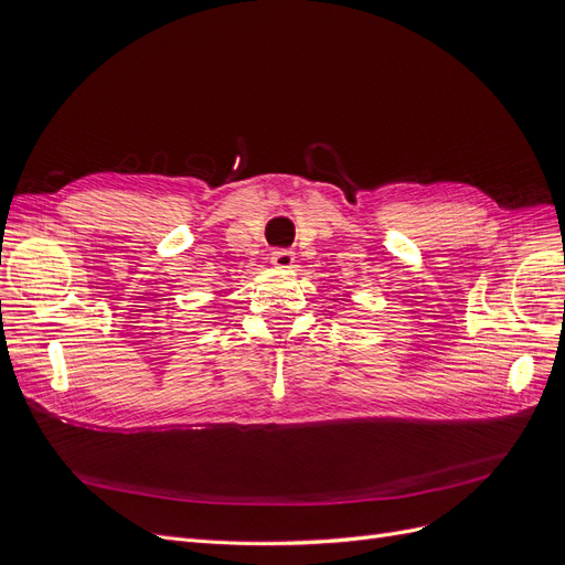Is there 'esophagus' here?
I'll use <instances>...</instances> for the list:
<instances>
[{
	"instance_id": "1",
	"label": "esophagus",
	"mask_w": 565,
	"mask_h": 565,
	"mask_svg": "<svg viewBox=\"0 0 565 565\" xmlns=\"http://www.w3.org/2000/svg\"><path fill=\"white\" fill-rule=\"evenodd\" d=\"M270 264L276 268H292L295 266V252L289 249H276L270 254Z\"/></svg>"
}]
</instances>
